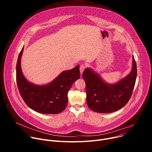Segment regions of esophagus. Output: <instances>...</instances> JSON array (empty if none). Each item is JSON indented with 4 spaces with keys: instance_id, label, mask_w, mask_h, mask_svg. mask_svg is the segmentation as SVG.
<instances>
[{
    "instance_id": "1",
    "label": "esophagus",
    "mask_w": 152,
    "mask_h": 152,
    "mask_svg": "<svg viewBox=\"0 0 152 152\" xmlns=\"http://www.w3.org/2000/svg\"><path fill=\"white\" fill-rule=\"evenodd\" d=\"M85 66H84V65H81V66H80V73L81 75H82V73H83V70H85Z\"/></svg>"
}]
</instances>
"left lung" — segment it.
<instances>
[{
	"label": "left lung",
	"mask_w": 152,
	"mask_h": 152,
	"mask_svg": "<svg viewBox=\"0 0 152 152\" xmlns=\"http://www.w3.org/2000/svg\"><path fill=\"white\" fill-rule=\"evenodd\" d=\"M137 76L134 56L131 72L114 83H107L93 69L86 68L82 77L86 84V103L90 109L98 113H110L121 109L131 97Z\"/></svg>",
	"instance_id": "1"
}]
</instances>
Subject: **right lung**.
Wrapping results in <instances>:
<instances>
[{"instance_id":"obj_1","label":"right lung","mask_w":152,"mask_h":152,"mask_svg":"<svg viewBox=\"0 0 152 152\" xmlns=\"http://www.w3.org/2000/svg\"><path fill=\"white\" fill-rule=\"evenodd\" d=\"M24 47L19 53L16 65V79L20 95L26 104L39 113L56 114L62 112L68 103L67 94L73 83L80 77L79 66L62 72L50 82L37 85L28 80L21 67Z\"/></svg>"}]
</instances>
